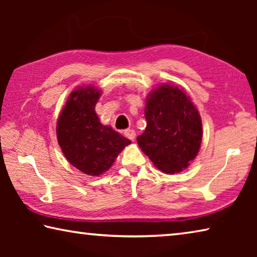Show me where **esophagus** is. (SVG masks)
Listing matches in <instances>:
<instances>
[{"label": "esophagus", "mask_w": 257, "mask_h": 257, "mask_svg": "<svg viewBox=\"0 0 257 257\" xmlns=\"http://www.w3.org/2000/svg\"><path fill=\"white\" fill-rule=\"evenodd\" d=\"M124 136L130 139V141H134L135 137H136V133H135L134 129H127L124 130Z\"/></svg>", "instance_id": "34e87169"}]
</instances>
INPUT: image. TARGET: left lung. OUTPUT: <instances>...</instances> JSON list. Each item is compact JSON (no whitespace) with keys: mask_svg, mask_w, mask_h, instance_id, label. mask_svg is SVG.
<instances>
[{"mask_svg":"<svg viewBox=\"0 0 257 257\" xmlns=\"http://www.w3.org/2000/svg\"><path fill=\"white\" fill-rule=\"evenodd\" d=\"M146 128L137 143L161 171L169 175L184 170L202 143V120L189 96L170 84L152 90L146 99Z\"/></svg>","mask_w":257,"mask_h":257,"instance_id":"obj_1","label":"left lung"}]
</instances>
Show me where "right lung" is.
<instances>
[{"instance_id":"1","label":"right lung","mask_w":257,"mask_h":257,"mask_svg":"<svg viewBox=\"0 0 257 257\" xmlns=\"http://www.w3.org/2000/svg\"><path fill=\"white\" fill-rule=\"evenodd\" d=\"M101 90L79 87L70 94L56 123L58 143L69 163L89 176H99L114 163L130 142L108 125H103L95 112Z\"/></svg>"}]
</instances>
